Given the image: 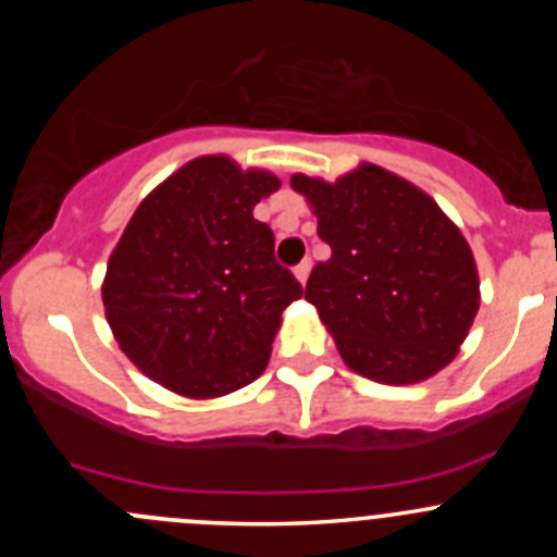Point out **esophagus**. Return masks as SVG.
I'll return each mask as SVG.
<instances>
[{"instance_id":"obj_1","label":"esophagus","mask_w":557,"mask_h":557,"mask_svg":"<svg viewBox=\"0 0 557 557\" xmlns=\"http://www.w3.org/2000/svg\"><path fill=\"white\" fill-rule=\"evenodd\" d=\"M310 269H312V261H310V258H305V261H301V263H299V267H296V269H294L296 280H299V283H301V285H305V283H307V277H310Z\"/></svg>"}]
</instances>
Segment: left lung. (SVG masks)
<instances>
[{
	"mask_svg": "<svg viewBox=\"0 0 557 557\" xmlns=\"http://www.w3.org/2000/svg\"><path fill=\"white\" fill-rule=\"evenodd\" d=\"M290 188L331 247L305 299L347 369L383 385L442 372L480 310V274L460 228L423 188L369 161L334 183L296 172Z\"/></svg>",
	"mask_w": 557,
	"mask_h": 557,
	"instance_id": "obj_1",
	"label": "left lung"
}]
</instances>
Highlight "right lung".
Here are the masks:
<instances>
[{
  "mask_svg": "<svg viewBox=\"0 0 557 557\" xmlns=\"http://www.w3.org/2000/svg\"><path fill=\"white\" fill-rule=\"evenodd\" d=\"M277 188V174L215 153L139 201L107 261L102 301L145 377L194 401L261 377L283 310L305 294L274 261L272 228L252 218Z\"/></svg>",
  "mask_w": 557,
  "mask_h": 557,
  "instance_id": "right-lung-1",
  "label": "right lung"
}]
</instances>
